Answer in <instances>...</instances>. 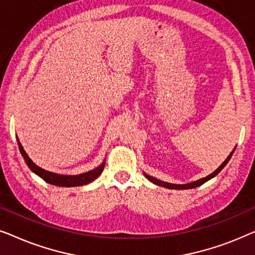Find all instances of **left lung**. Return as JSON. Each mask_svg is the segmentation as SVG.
<instances>
[{
	"mask_svg": "<svg viewBox=\"0 0 255 255\" xmlns=\"http://www.w3.org/2000/svg\"><path fill=\"white\" fill-rule=\"evenodd\" d=\"M235 149H236V147L233 148V151H232L231 153H230V155L228 156V158L225 159V161L223 162L222 165L219 166L218 168L216 169L214 173L209 174L208 176L203 177V179H200V180H197V181H194V182L186 183V184H175V183L165 182V181H161V180H159V179H155V177L147 175V174H146V173H144V175H145L146 179H147L148 181H151L152 183H154V184H156V186H160V187L168 188V189H177V190H182V189H193V188H196V187H200V186H202V184L207 182V181H209L210 179H212V177H215L216 175H217V174H218L219 172H221V170H222L223 168H224V167L226 166V163H228V162L230 161V159H231V156H232V154H233V152H235Z\"/></svg>",
	"mask_w": 255,
	"mask_h": 255,
	"instance_id": "1",
	"label": "left lung"
}]
</instances>
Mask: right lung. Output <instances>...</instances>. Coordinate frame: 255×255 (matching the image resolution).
Wrapping results in <instances>:
<instances>
[{"label": "right lung", "mask_w": 255, "mask_h": 255, "mask_svg": "<svg viewBox=\"0 0 255 255\" xmlns=\"http://www.w3.org/2000/svg\"><path fill=\"white\" fill-rule=\"evenodd\" d=\"M17 142H18V147L20 151V154L25 160L26 165L29 166V168L32 170V172L41 177L45 182L53 184V186H58V187H79V186H85V184H88L90 182H93L94 180L97 179L101 175V173L103 172L104 165H106V160L101 163L99 167H96L95 169L89 170L87 173H82L79 174V175H62V174H57V173H52L48 172V170H45L43 168H40L39 166H37L32 160L29 158V155L26 154V152L24 151L22 144H20L18 138H17Z\"/></svg>", "instance_id": "right-lung-1"}]
</instances>
